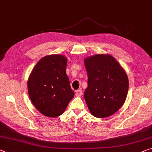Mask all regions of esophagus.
Wrapping results in <instances>:
<instances>
[{"label": "esophagus", "mask_w": 152, "mask_h": 152, "mask_svg": "<svg viewBox=\"0 0 152 152\" xmlns=\"http://www.w3.org/2000/svg\"><path fill=\"white\" fill-rule=\"evenodd\" d=\"M82 90L81 89H79V90H77L76 91V93H75V95H76V97H80V96L82 95Z\"/></svg>", "instance_id": "34e87169"}]
</instances>
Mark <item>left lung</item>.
Masks as SVG:
<instances>
[{"mask_svg":"<svg viewBox=\"0 0 152 152\" xmlns=\"http://www.w3.org/2000/svg\"><path fill=\"white\" fill-rule=\"evenodd\" d=\"M88 75V86L84 96L94 116L105 118L122 106L129 91L126 73L110 55H95L84 61Z\"/></svg>","mask_w":152,"mask_h":152,"instance_id":"8db88e82","label":"left lung"}]
</instances>
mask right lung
<instances>
[{
  "mask_svg": "<svg viewBox=\"0 0 152 152\" xmlns=\"http://www.w3.org/2000/svg\"><path fill=\"white\" fill-rule=\"evenodd\" d=\"M66 66L67 58L63 55H47L38 61L29 76V97L34 107L45 116L61 115L74 97Z\"/></svg>",
  "mask_w": 152,
  "mask_h": 152,
  "instance_id": "right-lung-1",
  "label": "right lung"
}]
</instances>
